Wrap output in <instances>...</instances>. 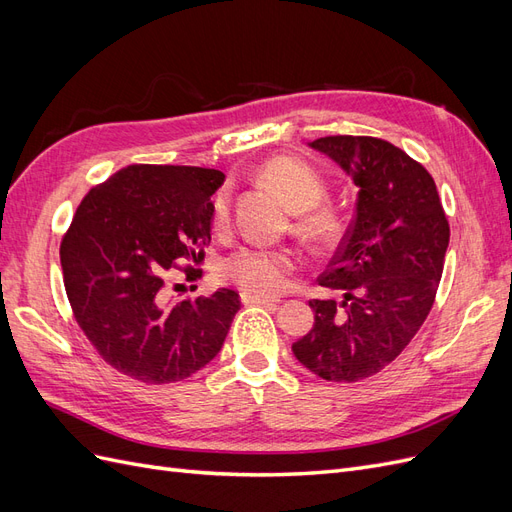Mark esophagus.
<instances>
[{
	"instance_id": "obj_1",
	"label": "esophagus",
	"mask_w": 512,
	"mask_h": 512,
	"mask_svg": "<svg viewBox=\"0 0 512 512\" xmlns=\"http://www.w3.org/2000/svg\"><path fill=\"white\" fill-rule=\"evenodd\" d=\"M241 301H243V305H273V303H277V299L258 297V294H250V292H241Z\"/></svg>"
}]
</instances>
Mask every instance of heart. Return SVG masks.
Segmentation results:
<instances>
[{"label": "heart", "instance_id": "obj_1", "mask_svg": "<svg viewBox=\"0 0 512 512\" xmlns=\"http://www.w3.org/2000/svg\"><path fill=\"white\" fill-rule=\"evenodd\" d=\"M258 177L282 194L292 211H305L299 228L316 241H331L339 235L344 222L331 207H318L327 196V179L318 168L297 158H271L258 168ZM213 224L224 228L230 220V190L224 188L213 198ZM297 269V256L284 247L245 245L230 254L222 273L243 292L271 297L282 292L292 271Z\"/></svg>", "mask_w": 512, "mask_h": 512}]
</instances>
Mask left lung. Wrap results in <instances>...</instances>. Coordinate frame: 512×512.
<instances>
[{"mask_svg": "<svg viewBox=\"0 0 512 512\" xmlns=\"http://www.w3.org/2000/svg\"><path fill=\"white\" fill-rule=\"evenodd\" d=\"M359 188L350 228L318 284L342 301H309L314 327L292 344L299 363L329 382H359L395 361L436 301L451 228L433 177L374 136L309 143Z\"/></svg>", "mask_w": 512, "mask_h": 512, "instance_id": "8db88e82", "label": "left lung"}]
</instances>
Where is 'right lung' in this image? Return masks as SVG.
I'll use <instances>...</instances> for the list:
<instances>
[{"instance_id": "obj_1", "label": "right lung", "mask_w": 512, "mask_h": 512, "mask_svg": "<svg viewBox=\"0 0 512 512\" xmlns=\"http://www.w3.org/2000/svg\"><path fill=\"white\" fill-rule=\"evenodd\" d=\"M224 173L200 166L132 164L81 200L59 258L72 314L102 359L145 384L190 378L220 352L241 301L220 288L179 297V260L205 258L211 196Z\"/></svg>"}]
</instances>
